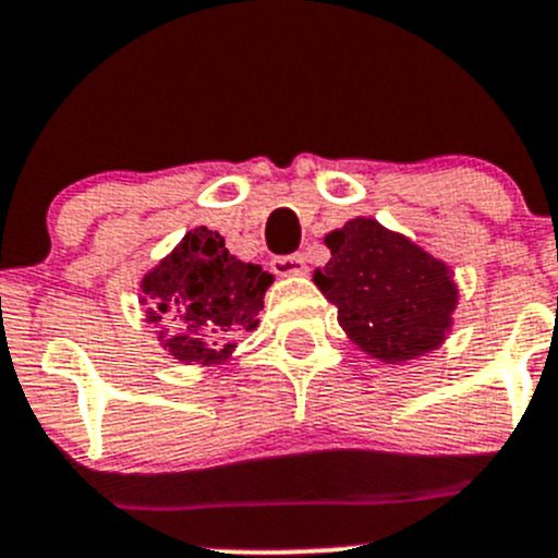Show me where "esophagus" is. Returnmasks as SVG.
Returning <instances> with one entry per match:
<instances>
[{"label": "esophagus", "instance_id": "34e87169", "mask_svg": "<svg viewBox=\"0 0 558 558\" xmlns=\"http://www.w3.org/2000/svg\"><path fill=\"white\" fill-rule=\"evenodd\" d=\"M272 272L280 278H289V275H305L307 264L302 253H291V256H275L272 258Z\"/></svg>", "mask_w": 558, "mask_h": 558}]
</instances>
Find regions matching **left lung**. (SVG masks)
<instances>
[{
    "label": "left lung",
    "instance_id": "left-lung-1",
    "mask_svg": "<svg viewBox=\"0 0 558 558\" xmlns=\"http://www.w3.org/2000/svg\"><path fill=\"white\" fill-rule=\"evenodd\" d=\"M326 245L331 258L313 280L362 351L393 364L446 340L459 302L446 264L373 218H353Z\"/></svg>",
    "mask_w": 558,
    "mask_h": 558
}]
</instances>
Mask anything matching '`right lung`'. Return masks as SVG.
<instances>
[{"instance_id":"right-lung-1","label":"right lung","mask_w":558,"mask_h":558,"mask_svg":"<svg viewBox=\"0 0 558 558\" xmlns=\"http://www.w3.org/2000/svg\"><path fill=\"white\" fill-rule=\"evenodd\" d=\"M272 275L234 258L218 232L194 229L170 256L143 278L148 320H178L165 348L178 362L218 364L238 348V337L258 326L264 291ZM165 335V331H161Z\"/></svg>"}]
</instances>
